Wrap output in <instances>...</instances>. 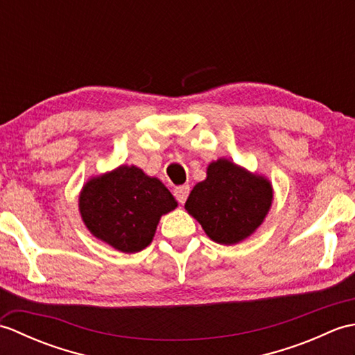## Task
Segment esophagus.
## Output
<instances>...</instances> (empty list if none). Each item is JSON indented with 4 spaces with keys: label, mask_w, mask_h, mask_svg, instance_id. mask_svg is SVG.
Listing matches in <instances>:
<instances>
[{
    "label": "esophagus",
    "mask_w": 355,
    "mask_h": 355,
    "mask_svg": "<svg viewBox=\"0 0 355 355\" xmlns=\"http://www.w3.org/2000/svg\"><path fill=\"white\" fill-rule=\"evenodd\" d=\"M189 192H191L189 184L178 186V187H175V189H173V197L177 198L178 202H182V205H184L187 197H189Z\"/></svg>",
    "instance_id": "esophagus-1"
}]
</instances>
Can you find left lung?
Here are the masks:
<instances>
[{
    "mask_svg": "<svg viewBox=\"0 0 355 355\" xmlns=\"http://www.w3.org/2000/svg\"><path fill=\"white\" fill-rule=\"evenodd\" d=\"M273 200L263 177L225 158L209 164L207 178L193 187L186 210L218 244H236L259 227Z\"/></svg>",
    "mask_w": 355,
    "mask_h": 355,
    "instance_id": "left-lung-1",
    "label": "left lung"
}]
</instances>
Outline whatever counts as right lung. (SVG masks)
Wrapping results in <instances>:
<instances>
[{
    "instance_id": "add662e5",
    "label": "right lung",
    "mask_w": 355,
    "mask_h": 355,
    "mask_svg": "<svg viewBox=\"0 0 355 355\" xmlns=\"http://www.w3.org/2000/svg\"><path fill=\"white\" fill-rule=\"evenodd\" d=\"M177 207L164 184L135 166H120L84 186L79 210L88 230L120 252L150 244L160 216Z\"/></svg>"
}]
</instances>
